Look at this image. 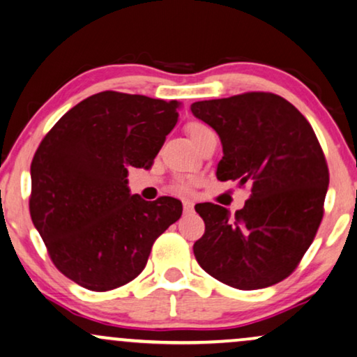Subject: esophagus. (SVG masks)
Here are the masks:
<instances>
[{
  "mask_svg": "<svg viewBox=\"0 0 357 357\" xmlns=\"http://www.w3.org/2000/svg\"><path fill=\"white\" fill-rule=\"evenodd\" d=\"M183 211H184V213H191L194 211L192 201H189V199H184V201H183Z\"/></svg>",
  "mask_w": 357,
  "mask_h": 357,
  "instance_id": "34e87169",
  "label": "esophagus"
}]
</instances>
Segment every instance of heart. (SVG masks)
<instances>
[{
  "label": "heart",
  "instance_id": "heart-1",
  "mask_svg": "<svg viewBox=\"0 0 357 357\" xmlns=\"http://www.w3.org/2000/svg\"><path fill=\"white\" fill-rule=\"evenodd\" d=\"M208 130V127L207 126H204L202 122H197V121H192V122H188L186 123V132H188V135L191 137V140L192 142H196L199 137H201L204 132H207ZM192 179H188V178H178L174 181V184H173V188H174V191H178V192H188L189 189L192 188Z\"/></svg>",
  "mask_w": 357,
  "mask_h": 357
}]
</instances>
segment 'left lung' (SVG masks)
I'll return each mask as SVG.
<instances>
[{
  "mask_svg": "<svg viewBox=\"0 0 357 357\" xmlns=\"http://www.w3.org/2000/svg\"><path fill=\"white\" fill-rule=\"evenodd\" d=\"M191 111L222 140L217 179L250 186L234 215L197 204L206 231L194 243L201 268L240 291L284 281L301 263L323 218L330 173L315 132L286 99L251 91L197 101Z\"/></svg>",
  "mask_w": 357,
  "mask_h": 357,
  "instance_id": "left-lung-1",
  "label": "left lung"
}]
</instances>
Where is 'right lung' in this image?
I'll return each mask as SVG.
<instances>
[{
  "label": "right lung",
  "instance_id": "right-lung-1",
  "mask_svg": "<svg viewBox=\"0 0 357 357\" xmlns=\"http://www.w3.org/2000/svg\"><path fill=\"white\" fill-rule=\"evenodd\" d=\"M178 101L102 91L71 107L31 163L29 212L61 274L94 292L135 279L183 204L144 201L129 166L149 169L179 116Z\"/></svg>",
  "mask_w": 357,
  "mask_h": 357
}]
</instances>
